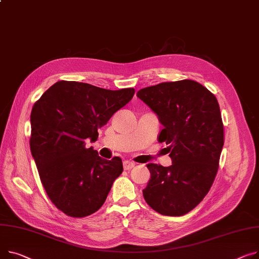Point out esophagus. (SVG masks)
Returning a JSON list of instances; mask_svg holds the SVG:
<instances>
[{
    "label": "esophagus",
    "instance_id": "esophagus-1",
    "mask_svg": "<svg viewBox=\"0 0 259 259\" xmlns=\"http://www.w3.org/2000/svg\"><path fill=\"white\" fill-rule=\"evenodd\" d=\"M123 165H124V168H125V169H130V168H132L135 164H134V162H132V161L125 160L124 163H123Z\"/></svg>",
    "mask_w": 259,
    "mask_h": 259
}]
</instances>
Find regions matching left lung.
Listing matches in <instances>:
<instances>
[{
	"label": "left lung",
	"instance_id": "8db88e82",
	"mask_svg": "<svg viewBox=\"0 0 259 259\" xmlns=\"http://www.w3.org/2000/svg\"><path fill=\"white\" fill-rule=\"evenodd\" d=\"M163 126L158 142L168 145L171 165L149 163L143 191L151 208L179 217L207 195L219 168L224 128L217 98L193 80L163 82L137 92Z\"/></svg>",
	"mask_w": 259,
	"mask_h": 259
}]
</instances>
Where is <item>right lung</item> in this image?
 I'll return each instance as SVG.
<instances>
[{
	"label": "right lung",
	"mask_w": 259,
	"mask_h": 259,
	"mask_svg": "<svg viewBox=\"0 0 259 259\" xmlns=\"http://www.w3.org/2000/svg\"><path fill=\"white\" fill-rule=\"evenodd\" d=\"M134 92L58 81L33 105L32 156L47 195L65 214L83 218L96 212L122 174V159L101 158L86 142L98 140V130L127 104Z\"/></svg>",
	"instance_id": "1"
}]
</instances>
